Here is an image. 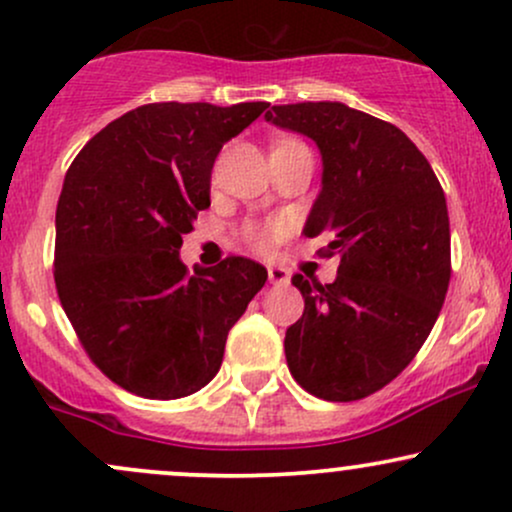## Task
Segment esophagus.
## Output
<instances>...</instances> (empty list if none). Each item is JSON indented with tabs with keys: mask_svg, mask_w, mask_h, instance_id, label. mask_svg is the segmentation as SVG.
I'll list each match as a JSON object with an SVG mask.
<instances>
[{
	"mask_svg": "<svg viewBox=\"0 0 512 512\" xmlns=\"http://www.w3.org/2000/svg\"><path fill=\"white\" fill-rule=\"evenodd\" d=\"M267 274H269V284H276V286L289 284V279H291L289 272H286L284 267H276V264H269Z\"/></svg>",
	"mask_w": 512,
	"mask_h": 512,
	"instance_id": "esophagus-1",
	"label": "esophagus"
}]
</instances>
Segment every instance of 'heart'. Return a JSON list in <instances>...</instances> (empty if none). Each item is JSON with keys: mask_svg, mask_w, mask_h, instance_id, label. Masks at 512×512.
<instances>
[{"mask_svg": "<svg viewBox=\"0 0 512 512\" xmlns=\"http://www.w3.org/2000/svg\"><path fill=\"white\" fill-rule=\"evenodd\" d=\"M284 231H286L284 221L255 223V226H248V231H245V238H248V243H250L255 250L267 252V250L274 248L276 240L284 236Z\"/></svg>", "mask_w": 512, "mask_h": 512, "instance_id": "obj_1", "label": "heart"}]
</instances>
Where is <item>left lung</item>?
I'll list each match as a JSON object with an SVG mask.
<instances>
[{"mask_svg": "<svg viewBox=\"0 0 512 512\" xmlns=\"http://www.w3.org/2000/svg\"><path fill=\"white\" fill-rule=\"evenodd\" d=\"M264 120L305 134L322 156V190L303 233H327L332 284L293 276L303 317L286 330L291 375L327 402L363 399L395 380L436 325L450 284L443 187L414 142L344 103L272 105Z\"/></svg>", "mask_w": 512, "mask_h": 512, "instance_id": "8db88e82", "label": "left lung"}]
</instances>
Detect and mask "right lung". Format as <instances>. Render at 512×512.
Listing matches in <instances>:
<instances>
[{
  "instance_id": "obj_1",
  "label": "right lung",
  "mask_w": 512,
  "mask_h": 512,
  "mask_svg": "<svg viewBox=\"0 0 512 512\" xmlns=\"http://www.w3.org/2000/svg\"><path fill=\"white\" fill-rule=\"evenodd\" d=\"M269 103H149L88 142L55 216V286L86 354L127 392L178 399L219 373L228 330L267 281L248 257L187 272L221 146Z\"/></svg>"
}]
</instances>
